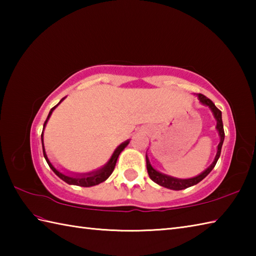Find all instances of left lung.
<instances>
[{"instance_id":"left-lung-1","label":"left lung","mask_w":256,"mask_h":256,"mask_svg":"<svg viewBox=\"0 0 256 256\" xmlns=\"http://www.w3.org/2000/svg\"><path fill=\"white\" fill-rule=\"evenodd\" d=\"M197 96H198V100L200 101L201 104H204V106H208L210 108L212 114H214V116L216 118V128L219 133L220 143L218 145V150H216L214 160L212 162V164L208 168H206V170H204L202 172L199 174L198 176L192 177V178H187V179H180V178H176V177L165 175V174L156 170L155 168L150 165L148 154H146V167H148V176H150L152 180H153L156 184H158L160 186H162V187L168 188V189H172V190H182V189H186L188 187L194 186V184H197L198 182L202 180L204 177L209 175V172L212 170H214L216 164V162H218V160H219L220 154H221L222 144H224V123H222V113H221L219 108L214 106V103L212 102L210 99H208V98H206V96L198 94Z\"/></svg>"}]
</instances>
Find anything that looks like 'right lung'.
Returning <instances> with one entry per match:
<instances>
[{"label": "right lung", "instance_id": "right-lung-1", "mask_svg": "<svg viewBox=\"0 0 256 256\" xmlns=\"http://www.w3.org/2000/svg\"><path fill=\"white\" fill-rule=\"evenodd\" d=\"M66 98V96H64ZM64 98H62V99L59 101V103L57 106H54L52 110L50 111V114H48V116L46 118V121L44 123V128H42V130H45V126L46 124L48 122V120H50V116L52 111L55 110V108L60 104L62 101L64 100ZM130 143V140H125V142H123L122 144H120L118 148H116V150L113 152V154L111 156V158L108 160V162H106V164L99 168V170H94V172H84V174H74V172H72V174H67V172H62L60 170H58L57 168L54 166L52 164V162L50 160V158H48V156L46 154V150H45V146H44V131H42V153H44V157L45 160L47 162V164L50 165V167L52 168V170L56 174V175L62 179V180L64 182H67L69 184H76V186H81V187H92V186H96V184H99L101 182H103L104 180H106V179L110 177V175L112 174V172L114 170V167H116V160L118 158V155L121 154V152L126 148V146L128 145Z\"/></svg>", "mask_w": 256, "mask_h": 256}]
</instances>
